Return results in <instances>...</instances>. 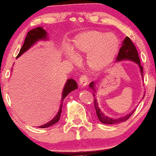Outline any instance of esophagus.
Wrapping results in <instances>:
<instances>
[{
	"label": "esophagus",
	"instance_id": "34e87169",
	"mask_svg": "<svg viewBox=\"0 0 156 156\" xmlns=\"http://www.w3.org/2000/svg\"><path fill=\"white\" fill-rule=\"evenodd\" d=\"M79 83L81 86H86L88 84V78L86 75H83V76H80V78H79Z\"/></svg>",
	"mask_w": 156,
	"mask_h": 156
}]
</instances>
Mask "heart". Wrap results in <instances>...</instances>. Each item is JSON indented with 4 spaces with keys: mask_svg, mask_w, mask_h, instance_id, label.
I'll use <instances>...</instances> for the list:
<instances>
[{
    "mask_svg": "<svg viewBox=\"0 0 156 156\" xmlns=\"http://www.w3.org/2000/svg\"><path fill=\"white\" fill-rule=\"evenodd\" d=\"M73 47L78 54H87L88 66L94 71L106 68L113 61L119 50V41L115 35L98 30L86 31L76 37ZM68 57L73 62L78 61L73 51Z\"/></svg>",
    "mask_w": 156,
    "mask_h": 156,
    "instance_id": "b5f03b06",
    "label": "heart"
}]
</instances>
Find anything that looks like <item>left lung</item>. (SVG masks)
<instances>
[{"instance_id": "obj_1", "label": "left lung", "mask_w": 156, "mask_h": 156, "mask_svg": "<svg viewBox=\"0 0 156 156\" xmlns=\"http://www.w3.org/2000/svg\"><path fill=\"white\" fill-rule=\"evenodd\" d=\"M123 60H130V61H133L136 64H138L140 69V72H141V75L142 78H143V67L140 65V60L138 55L137 50H136L134 44H133L132 41H131V39L129 37H126L124 41L122 43V46L119 50V55H118L117 59H116L117 62L123 61ZM94 83H95L94 81L91 82L89 84V88L92 89V91H94L93 95L94 97V104L95 110H96L97 117H98L101 123H105V124H117V123H122V122L127 121L131 117V115H132L134 110H133L132 112L129 113L128 115L119 118V119H112V118L108 117V116L105 115V114L103 113L101 109L99 108L98 103H97V100L96 97H95L96 91H95Z\"/></svg>"}]
</instances>
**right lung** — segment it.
Instances as JSON below:
<instances>
[{"label": "right lung", "instance_id": "right-lung-1", "mask_svg": "<svg viewBox=\"0 0 156 156\" xmlns=\"http://www.w3.org/2000/svg\"><path fill=\"white\" fill-rule=\"evenodd\" d=\"M46 39H47V33H46V31L45 30L44 28H42L41 27H38L30 30L27 33V36H26L25 40H24L23 46H22L21 49H20V53H19L16 58L20 57L22 54L24 53L26 51L29 49V48H30L33 44H35L37 41L40 40H46ZM76 89H78V86H77V83L74 80L70 78V79H68L67 80V83L65 84L63 89L61 104H60L59 110L58 111V113L56 115V116L53 119L51 120L50 121H48V123H45V124L43 126H38L39 128H48V127L55 124L56 123H57V122L59 121V120L60 119V115H61L62 112V109L63 100L65 99V97L69 94V93H70L71 91H73V90Z\"/></svg>", "mask_w": 156, "mask_h": 156}]
</instances>
